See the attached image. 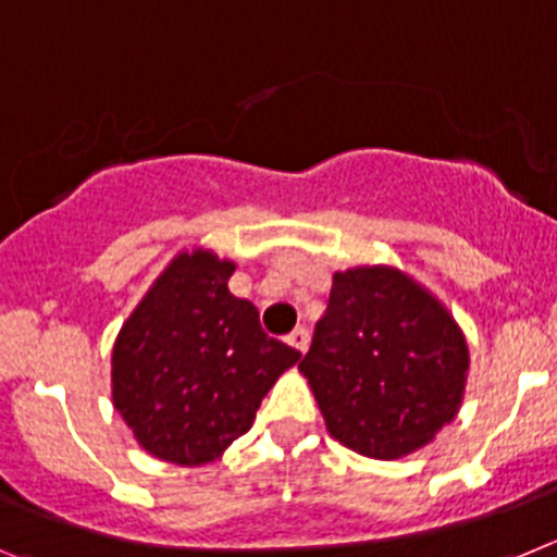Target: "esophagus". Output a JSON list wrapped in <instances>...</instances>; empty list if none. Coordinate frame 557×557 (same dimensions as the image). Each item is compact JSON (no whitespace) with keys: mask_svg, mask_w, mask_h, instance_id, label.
Masks as SVG:
<instances>
[{"mask_svg":"<svg viewBox=\"0 0 557 557\" xmlns=\"http://www.w3.org/2000/svg\"><path fill=\"white\" fill-rule=\"evenodd\" d=\"M285 341H288V344L294 349L305 352V349H308V344H310V330L305 327V324H299V327L294 330V333H288V338H285Z\"/></svg>","mask_w":557,"mask_h":557,"instance_id":"34e87169","label":"esophagus"}]
</instances>
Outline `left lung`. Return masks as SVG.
<instances>
[{
  "mask_svg": "<svg viewBox=\"0 0 557 557\" xmlns=\"http://www.w3.org/2000/svg\"><path fill=\"white\" fill-rule=\"evenodd\" d=\"M330 435L366 458L422 449L455 419L469 349L453 315L397 269L333 277L299 363Z\"/></svg>",
  "mask_w": 557,
  "mask_h": 557,
  "instance_id": "obj_1",
  "label": "left lung"
}]
</instances>
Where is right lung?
Here are the masks:
<instances>
[{
    "label": "right lung",
    "mask_w": 557,
    "mask_h": 557,
    "mask_svg": "<svg viewBox=\"0 0 557 557\" xmlns=\"http://www.w3.org/2000/svg\"><path fill=\"white\" fill-rule=\"evenodd\" d=\"M233 272L205 249L177 255L113 347V405L138 444L169 463L219 458L302 358L263 333L252 302L230 294Z\"/></svg>",
    "instance_id": "add662e5"
}]
</instances>
